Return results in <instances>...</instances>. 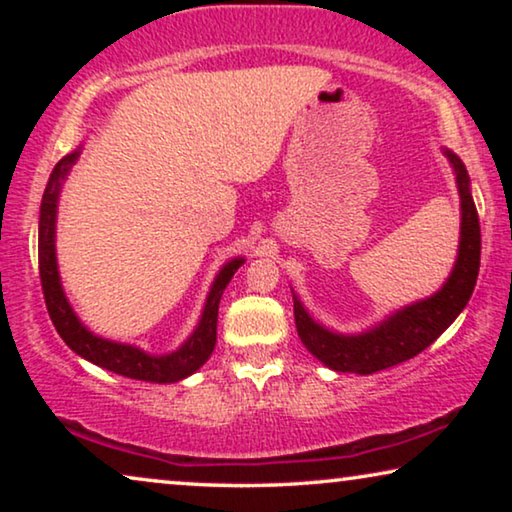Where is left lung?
<instances>
[{
	"instance_id": "1",
	"label": "left lung",
	"mask_w": 512,
	"mask_h": 512,
	"mask_svg": "<svg viewBox=\"0 0 512 512\" xmlns=\"http://www.w3.org/2000/svg\"><path fill=\"white\" fill-rule=\"evenodd\" d=\"M445 158L454 170L459 191V249L450 277L429 298L417 300L391 312L375 326L359 333H338L326 328L307 312L293 293V317L300 340L307 352L335 373L370 375L377 370L398 366L424 352L464 310L478 282L480 270V221L471 195V177L457 153L445 149Z\"/></svg>"
}]
</instances>
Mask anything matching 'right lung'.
<instances>
[{
    "label": "right lung",
    "mask_w": 512,
    "mask_h": 512,
    "mask_svg": "<svg viewBox=\"0 0 512 512\" xmlns=\"http://www.w3.org/2000/svg\"><path fill=\"white\" fill-rule=\"evenodd\" d=\"M81 151L83 142L53 167L39 209V275L46 307L48 314H51L55 331L60 333L65 345L72 349V352L79 354L81 359L95 363V366L100 368H107L116 375L156 384L184 380V377L193 375L195 370L212 356L216 345V319H219V303L223 289H226L237 268H240L247 258L235 256L230 258L228 263L221 265L212 286H209L198 326H195L193 333L170 354H149L135 345H128V342H116L93 333L79 319L74 307L69 305L67 293L62 289L58 254H55V223H58V202L62 184H65V179L69 177V172H72L76 160H79Z\"/></svg>",
    "instance_id": "add662e5"
}]
</instances>
